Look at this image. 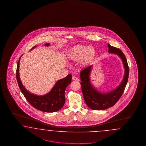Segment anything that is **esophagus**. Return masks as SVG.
<instances>
[{
  "label": "esophagus",
  "mask_w": 146,
  "mask_h": 146,
  "mask_svg": "<svg viewBox=\"0 0 146 146\" xmlns=\"http://www.w3.org/2000/svg\"><path fill=\"white\" fill-rule=\"evenodd\" d=\"M72 79L73 80H74V81H77V80H78V78H77V77H76V76H72Z\"/></svg>",
  "instance_id": "esophagus-1"
}]
</instances>
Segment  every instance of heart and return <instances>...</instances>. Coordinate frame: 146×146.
<instances>
[{"label":"heart","instance_id":"1","mask_svg":"<svg viewBox=\"0 0 146 146\" xmlns=\"http://www.w3.org/2000/svg\"><path fill=\"white\" fill-rule=\"evenodd\" d=\"M95 53V50L93 47L86 44H77L70 49L68 57L74 61L81 58V62L86 63L94 57Z\"/></svg>","mask_w":146,"mask_h":146}]
</instances>
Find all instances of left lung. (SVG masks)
Segmentation results:
<instances>
[{"instance_id":"1","label":"left lung","mask_w":146,"mask_h":146,"mask_svg":"<svg viewBox=\"0 0 146 146\" xmlns=\"http://www.w3.org/2000/svg\"><path fill=\"white\" fill-rule=\"evenodd\" d=\"M108 52L118 55L123 60L125 68V75L121 84L114 90L108 93L98 92L92 86L89 80V74L92 65L83 69L80 73L81 86L83 95L87 105L93 110H102L113 106L119 100L125 88L128 80L129 68L127 58L119 48L108 44Z\"/></svg>"}]
</instances>
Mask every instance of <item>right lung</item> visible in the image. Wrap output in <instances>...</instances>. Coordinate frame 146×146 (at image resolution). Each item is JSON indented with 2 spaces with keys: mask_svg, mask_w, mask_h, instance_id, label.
Returning <instances> with one entry per match:
<instances>
[{
  "mask_svg": "<svg viewBox=\"0 0 146 146\" xmlns=\"http://www.w3.org/2000/svg\"><path fill=\"white\" fill-rule=\"evenodd\" d=\"M44 45L49 46L50 44H46ZM35 47H33L31 50ZM20 58L17 66L16 79L19 89L27 100L33 107L41 111L54 112L60 110L65 102V90L66 87L71 82L72 75L69 74L66 77L58 81L51 92L48 94L43 96L34 95L25 89L19 79V71Z\"/></svg>",
  "mask_w": 146,
  "mask_h": 146,
  "instance_id": "1",
  "label": "right lung"
}]
</instances>
